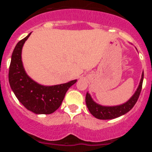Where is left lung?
Instances as JSON below:
<instances>
[{
	"mask_svg": "<svg viewBox=\"0 0 152 152\" xmlns=\"http://www.w3.org/2000/svg\"><path fill=\"white\" fill-rule=\"evenodd\" d=\"M144 78V72L142 74V78H141L139 85L137 88L136 91L135 92L132 96L126 103H123L121 105L113 106V107H105L101 106L94 101L90 94L87 93L86 94V104L89 110L90 113L93 116L99 119H112L115 118L123 116L126 113L131 110L132 107L135 106L137 100L139 99L141 91L142 88V82Z\"/></svg>",
	"mask_w": 152,
	"mask_h": 152,
	"instance_id": "8db88e82",
	"label": "left lung"
}]
</instances>
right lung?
I'll use <instances>...</instances> for the list:
<instances>
[{
    "instance_id": "obj_1",
    "label": "right lung",
    "mask_w": 152,
    "mask_h": 152,
    "mask_svg": "<svg viewBox=\"0 0 152 152\" xmlns=\"http://www.w3.org/2000/svg\"><path fill=\"white\" fill-rule=\"evenodd\" d=\"M31 33L19 42L12 53L9 83L18 100L36 114H51L59 108L68 88L77 80L54 86H44L31 79L23 65L22 49Z\"/></svg>"
}]
</instances>
